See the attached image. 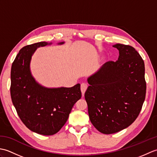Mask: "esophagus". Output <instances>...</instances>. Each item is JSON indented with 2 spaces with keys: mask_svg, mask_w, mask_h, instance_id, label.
Here are the masks:
<instances>
[{
  "mask_svg": "<svg viewBox=\"0 0 157 157\" xmlns=\"http://www.w3.org/2000/svg\"><path fill=\"white\" fill-rule=\"evenodd\" d=\"M88 86L87 84H86V83H82V84H81V91L82 93V95L84 94V93L86 90V89H87Z\"/></svg>",
  "mask_w": 157,
  "mask_h": 157,
  "instance_id": "obj_1",
  "label": "esophagus"
}]
</instances>
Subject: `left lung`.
<instances>
[{"label":"left lung","mask_w":157,"mask_h":157,"mask_svg":"<svg viewBox=\"0 0 157 157\" xmlns=\"http://www.w3.org/2000/svg\"><path fill=\"white\" fill-rule=\"evenodd\" d=\"M117 61H108L88 78L85 92L88 115L105 134L128 128L138 117L146 97L144 63L131 46L116 44Z\"/></svg>","instance_id":"obj_1"}]
</instances>
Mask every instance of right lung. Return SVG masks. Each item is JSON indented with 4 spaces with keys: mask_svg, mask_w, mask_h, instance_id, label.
<instances>
[{
    "mask_svg": "<svg viewBox=\"0 0 157 157\" xmlns=\"http://www.w3.org/2000/svg\"><path fill=\"white\" fill-rule=\"evenodd\" d=\"M51 44L40 42L24 46L16 56L11 71V100L19 118L31 131L44 136L55 134L62 128L73 105L82 97L79 84L71 88H48L32 76V56L38 48Z\"/></svg>",
    "mask_w": 157,
    "mask_h": 157,
    "instance_id": "right-lung-1",
    "label": "right lung"
}]
</instances>
